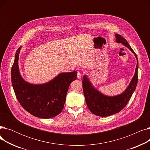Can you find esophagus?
<instances>
[{"label":"esophagus","instance_id":"1","mask_svg":"<svg viewBox=\"0 0 150 150\" xmlns=\"http://www.w3.org/2000/svg\"><path fill=\"white\" fill-rule=\"evenodd\" d=\"M82 75H83V72H81V71H78L77 73V78L80 79V78H81L82 77Z\"/></svg>","mask_w":150,"mask_h":150}]
</instances>
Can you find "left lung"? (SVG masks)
Returning a JSON list of instances; mask_svg holds the SVG:
<instances>
[{
	"instance_id": "1",
	"label": "left lung",
	"mask_w": 150,
	"mask_h": 150,
	"mask_svg": "<svg viewBox=\"0 0 150 150\" xmlns=\"http://www.w3.org/2000/svg\"><path fill=\"white\" fill-rule=\"evenodd\" d=\"M115 35L117 43H121L127 47L134 54L137 59V66L134 75L127 89L122 93L115 96L104 95L94 87L87 75L83 76L82 83L86 105L92 113L100 117H107L119 112L128 104L137 84L139 63L137 55L124 38L119 34Z\"/></svg>"
}]
</instances>
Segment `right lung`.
Listing matches in <instances>:
<instances>
[{
  "label": "right lung",
  "instance_id": "add662e5",
  "mask_svg": "<svg viewBox=\"0 0 150 150\" xmlns=\"http://www.w3.org/2000/svg\"><path fill=\"white\" fill-rule=\"evenodd\" d=\"M21 47L15 54L11 68V83L15 95L25 110L41 119H50L59 114L64 108L70 84L76 79L77 72L59 74L50 81L31 84L21 75L18 61Z\"/></svg>",
  "mask_w": 150,
  "mask_h": 150
}]
</instances>
